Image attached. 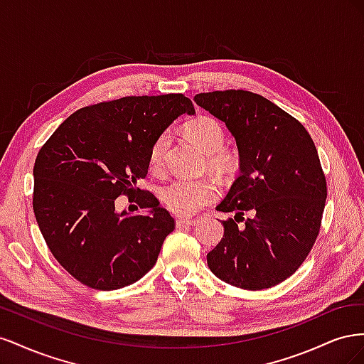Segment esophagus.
<instances>
[{
	"label": "esophagus",
	"instance_id": "1",
	"mask_svg": "<svg viewBox=\"0 0 364 364\" xmlns=\"http://www.w3.org/2000/svg\"><path fill=\"white\" fill-rule=\"evenodd\" d=\"M196 223H197L196 218H193V220H190V218H178V220H176V226H178V228L194 226Z\"/></svg>",
	"mask_w": 364,
	"mask_h": 364
}]
</instances>
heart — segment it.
<instances>
[{
  "mask_svg": "<svg viewBox=\"0 0 364 364\" xmlns=\"http://www.w3.org/2000/svg\"><path fill=\"white\" fill-rule=\"evenodd\" d=\"M185 134L205 153L208 164L215 170H228L234 162L230 151L223 149L226 134L223 126L213 117H197L185 127ZM170 134L164 132L153 142L149 164L151 170H161L165 150L168 147ZM220 185L213 178L203 179H176L161 190V199L171 213L188 217L196 214L205 205L217 199Z\"/></svg>",
  "mask_w": 364,
  "mask_h": 364,
  "instance_id": "b5f03b06",
  "label": "heart"
}]
</instances>
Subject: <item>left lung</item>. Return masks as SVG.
Segmentation results:
<instances>
[{
    "instance_id": "obj_1",
    "label": "left lung",
    "mask_w": 364,
    "mask_h": 364,
    "mask_svg": "<svg viewBox=\"0 0 364 364\" xmlns=\"http://www.w3.org/2000/svg\"><path fill=\"white\" fill-rule=\"evenodd\" d=\"M194 102L223 121L240 155V176L217 206L235 217L223 222L208 267L234 287L270 289L301 267L321 230L326 179L314 142L294 117L250 91L203 92Z\"/></svg>"
}]
</instances>
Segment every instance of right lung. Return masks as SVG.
Returning <instances> with one entry per match:
<instances>
[{
	"label": "right lung",
	"mask_w": 364,
	"mask_h": 364,
	"mask_svg": "<svg viewBox=\"0 0 364 364\" xmlns=\"http://www.w3.org/2000/svg\"><path fill=\"white\" fill-rule=\"evenodd\" d=\"M185 112L196 111L183 94L102 102L70 115L39 150L33 211L53 257L79 282L117 290L155 266L176 223L136 181L147 176L153 142ZM118 195L148 213H117Z\"/></svg>",
	"instance_id": "add662e5"
}]
</instances>
